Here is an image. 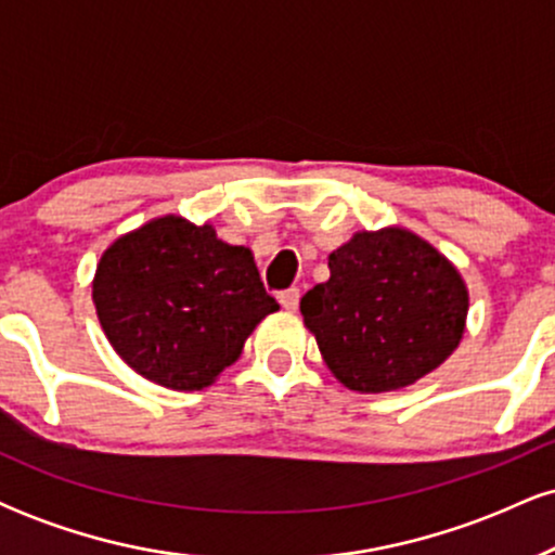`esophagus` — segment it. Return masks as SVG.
I'll return each instance as SVG.
<instances>
[{
	"label": "esophagus",
	"instance_id": "esophagus-1",
	"mask_svg": "<svg viewBox=\"0 0 555 555\" xmlns=\"http://www.w3.org/2000/svg\"><path fill=\"white\" fill-rule=\"evenodd\" d=\"M279 302H282L284 310H292V313H295L297 305H299V289H297V286H289V289L279 292Z\"/></svg>",
	"mask_w": 555,
	"mask_h": 555
}]
</instances>
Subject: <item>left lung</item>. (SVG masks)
Listing matches in <instances>:
<instances>
[{
    "instance_id": "obj_1",
    "label": "left lung",
    "mask_w": 555,
    "mask_h": 555,
    "mask_svg": "<svg viewBox=\"0 0 555 555\" xmlns=\"http://www.w3.org/2000/svg\"><path fill=\"white\" fill-rule=\"evenodd\" d=\"M328 269V282L299 299V310L331 373L352 391L415 384L460 344L467 286L417 234L358 232L331 253Z\"/></svg>"
}]
</instances>
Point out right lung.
<instances>
[{
  "instance_id": "add662e5",
  "label": "right lung",
  "mask_w": 555,
  "mask_h": 555,
  "mask_svg": "<svg viewBox=\"0 0 555 555\" xmlns=\"http://www.w3.org/2000/svg\"><path fill=\"white\" fill-rule=\"evenodd\" d=\"M93 302L119 358L175 391L214 384L253 328L279 310L247 247L180 216L114 242L95 269Z\"/></svg>"
}]
</instances>
